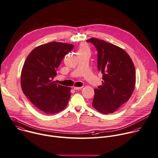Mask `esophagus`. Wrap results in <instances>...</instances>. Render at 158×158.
<instances>
[{"mask_svg":"<svg viewBox=\"0 0 158 158\" xmlns=\"http://www.w3.org/2000/svg\"><path fill=\"white\" fill-rule=\"evenodd\" d=\"M82 88V87H74V89L77 90H79V89H81Z\"/></svg>","mask_w":158,"mask_h":158,"instance_id":"esophagus-1","label":"esophagus"}]
</instances>
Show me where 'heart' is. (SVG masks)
<instances>
[{
  "label": "heart",
  "instance_id": "heart-1",
  "mask_svg": "<svg viewBox=\"0 0 158 158\" xmlns=\"http://www.w3.org/2000/svg\"><path fill=\"white\" fill-rule=\"evenodd\" d=\"M82 51H89V49H88V48H87L85 46L82 45V46L81 47V48H80L79 52H82Z\"/></svg>",
  "mask_w": 158,
  "mask_h": 158
}]
</instances>
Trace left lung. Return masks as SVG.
<instances>
[{
	"mask_svg": "<svg viewBox=\"0 0 158 158\" xmlns=\"http://www.w3.org/2000/svg\"><path fill=\"white\" fill-rule=\"evenodd\" d=\"M97 51V69L102 74V85L94 89L92 106L102 114L114 113L131 96L135 85L133 63L122 48L103 40H87Z\"/></svg>",
	"mask_w": 158,
	"mask_h": 158,
	"instance_id": "1",
	"label": "left lung"
}]
</instances>
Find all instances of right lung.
Returning a JSON list of instances; mask_svg holds the SVG:
<instances>
[{"label": "right lung", "mask_w": 158, "mask_h": 158, "mask_svg": "<svg viewBox=\"0 0 158 158\" xmlns=\"http://www.w3.org/2000/svg\"><path fill=\"white\" fill-rule=\"evenodd\" d=\"M73 48L71 44L48 43L33 49L25 61L21 74L23 92L44 114H55L64 110L71 97L70 87L52 79L64 56Z\"/></svg>", "instance_id": "right-lung-1"}]
</instances>
